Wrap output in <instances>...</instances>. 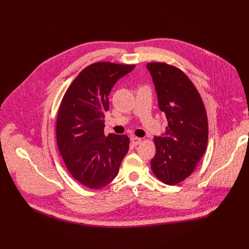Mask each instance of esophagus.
Masks as SVG:
<instances>
[{
  "label": "esophagus",
  "mask_w": 249,
  "mask_h": 249,
  "mask_svg": "<svg viewBox=\"0 0 249 249\" xmlns=\"http://www.w3.org/2000/svg\"><path fill=\"white\" fill-rule=\"evenodd\" d=\"M141 142H142V139H141V138L133 137V138L131 139V143H132L134 146H137V145L141 144Z\"/></svg>",
  "instance_id": "1"
}]
</instances>
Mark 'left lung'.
Masks as SVG:
<instances>
[{"mask_svg":"<svg viewBox=\"0 0 249 249\" xmlns=\"http://www.w3.org/2000/svg\"><path fill=\"white\" fill-rule=\"evenodd\" d=\"M160 110L165 115V134L155 137L151 167L168 185L183 181L193 172L208 144V119L203 100L182 71L166 63H148Z\"/></svg>","mask_w":249,"mask_h":249,"instance_id":"8db88e82","label":"left lung"}]
</instances>
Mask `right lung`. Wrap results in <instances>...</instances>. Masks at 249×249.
I'll use <instances>...</instances> for the list:
<instances>
[{"mask_svg":"<svg viewBox=\"0 0 249 249\" xmlns=\"http://www.w3.org/2000/svg\"><path fill=\"white\" fill-rule=\"evenodd\" d=\"M135 65L93 63L77 76L65 92L56 121L57 146L63 160L81 184L99 189L110 183L129 151L126 135H104V112L116 82Z\"/></svg>","mask_w":249,"mask_h":249,"instance_id":"1","label":"right lung"}]
</instances>
